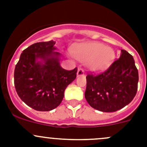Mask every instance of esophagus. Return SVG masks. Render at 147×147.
Returning <instances> with one entry per match:
<instances>
[{
  "label": "esophagus",
  "instance_id": "obj_1",
  "mask_svg": "<svg viewBox=\"0 0 147 147\" xmlns=\"http://www.w3.org/2000/svg\"><path fill=\"white\" fill-rule=\"evenodd\" d=\"M84 75V71L83 70L82 68H79L78 70V72H77V75H78V77L82 76V75Z\"/></svg>",
  "mask_w": 147,
  "mask_h": 147
}]
</instances>
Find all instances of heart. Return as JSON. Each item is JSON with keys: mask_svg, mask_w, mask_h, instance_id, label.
<instances>
[{"mask_svg": "<svg viewBox=\"0 0 147 147\" xmlns=\"http://www.w3.org/2000/svg\"><path fill=\"white\" fill-rule=\"evenodd\" d=\"M74 53L78 60H88L89 68L94 72L107 69L115 58L114 49L98 42L80 44L75 47Z\"/></svg>", "mask_w": 147, "mask_h": 147, "instance_id": "b5f03b06", "label": "heart"}]
</instances>
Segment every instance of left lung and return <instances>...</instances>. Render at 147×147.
Masks as SVG:
<instances>
[{
    "mask_svg": "<svg viewBox=\"0 0 147 147\" xmlns=\"http://www.w3.org/2000/svg\"><path fill=\"white\" fill-rule=\"evenodd\" d=\"M85 97L89 105L104 112L121 109L129 104L137 92L139 74L132 55L121 50L119 58L103 73L88 75Z\"/></svg>",
    "mask_w": 147,
    "mask_h": 147,
    "instance_id": "obj_1",
    "label": "left lung"
}]
</instances>
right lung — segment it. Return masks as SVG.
I'll return each mask as SVG.
<instances>
[{
  "label": "right lung",
  "instance_id": "add662e5",
  "mask_svg": "<svg viewBox=\"0 0 147 147\" xmlns=\"http://www.w3.org/2000/svg\"><path fill=\"white\" fill-rule=\"evenodd\" d=\"M53 40L32 44L24 50L14 71V84L19 97L37 111H50L60 105L66 87L77 77L78 68L60 66L61 54Z\"/></svg>",
  "mask_w": 147,
  "mask_h": 147
}]
</instances>
